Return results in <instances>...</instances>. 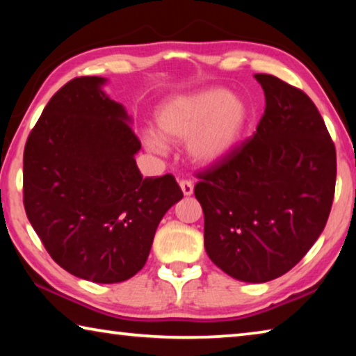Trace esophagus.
<instances>
[{"mask_svg": "<svg viewBox=\"0 0 356 356\" xmlns=\"http://www.w3.org/2000/svg\"><path fill=\"white\" fill-rule=\"evenodd\" d=\"M179 185H180V190H182L185 196L193 195V182H191V180H180Z\"/></svg>", "mask_w": 356, "mask_h": 356, "instance_id": "obj_1", "label": "esophagus"}]
</instances>
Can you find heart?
Masks as SVG:
<instances>
[{
  "label": "heart",
  "instance_id": "obj_1",
  "mask_svg": "<svg viewBox=\"0 0 356 356\" xmlns=\"http://www.w3.org/2000/svg\"><path fill=\"white\" fill-rule=\"evenodd\" d=\"M251 122V108L243 97L225 88H207L172 95L159 106L155 125L147 131V149L163 154L166 143H184L195 165L213 166L234 152Z\"/></svg>",
  "mask_w": 356,
  "mask_h": 356
}]
</instances>
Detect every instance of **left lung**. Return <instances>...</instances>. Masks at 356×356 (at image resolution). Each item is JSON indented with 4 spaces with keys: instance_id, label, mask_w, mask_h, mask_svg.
Listing matches in <instances>:
<instances>
[{
    "instance_id": "1",
    "label": "left lung",
    "mask_w": 356,
    "mask_h": 356,
    "mask_svg": "<svg viewBox=\"0 0 356 356\" xmlns=\"http://www.w3.org/2000/svg\"><path fill=\"white\" fill-rule=\"evenodd\" d=\"M265 111L250 140L197 174L204 246L216 267L245 282L287 273L327 225L336 149L321 113L300 89L256 74Z\"/></svg>"
}]
</instances>
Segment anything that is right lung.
I'll list each match as a JSON object with an SVG mask.
<instances>
[{"label":"right lung","mask_w":356,"mask_h":356,"mask_svg":"<svg viewBox=\"0 0 356 356\" xmlns=\"http://www.w3.org/2000/svg\"><path fill=\"white\" fill-rule=\"evenodd\" d=\"M105 83L74 78L48 102L25 146L23 204L53 261L113 284L144 267L156 226L184 193L171 174L143 179L141 143Z\"/></svg>","instance_id":"add662e5"}]
</instances>
